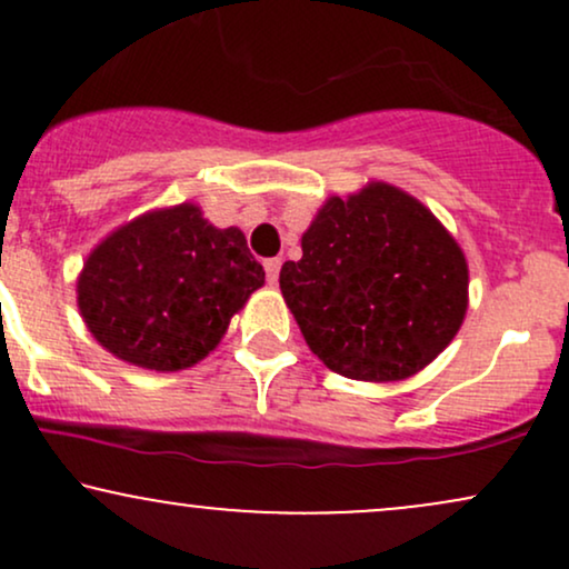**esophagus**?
<instances>
[{
  "label": "esophagus",
  "mask_w": 569,
  "mask_h": 569,
  "mask_svg": "<svg viewBox=\"0 0 569 569\" xmlns=\"http://www.w3.org/2000/svg\"><path fill=\"white\" fill-rule=\"evenodd\" d=\"M280 264H283V262H280L278 257H276V259H267V262H264L267 283H270V286H276V283H278V276H280Z\"/></svg>",
  "instance_id": "obj_1"
}]
</instances>
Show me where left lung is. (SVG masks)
<instances>
[{
    "instance_id": "1",
    "label": "left lung",
    "mask_w": 569,
    "mask_h": 569,
    "mask_svg": "<svg viewBox=\"0 0 569 569\" xmlns=\"http://www.w3.org/2000/svg\"><path fill=\"white\" fill-rule=\"evenodd\" d=\"M310 350L337 375L398 382L452 342L468 310L466 253L430 208L385 181L329 198L280 267Z\"/></svg>"
}]
</instances>
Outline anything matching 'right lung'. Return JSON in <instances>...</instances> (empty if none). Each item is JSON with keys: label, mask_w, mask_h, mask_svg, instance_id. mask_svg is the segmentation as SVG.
<instances>
[{"label": "right lung", "mask_w": 569, "mask_h": 569, "mask_svg": "<svg viewBox=\"0 0 569 569\" xmlns=\"http://www.w3.org/2000/svg\"><path fill=\"white\" fill-rule=\"evenodd\" d=\"M264 286L238 227L200 206L154 208L109 232L84 259L77 307L103 350L130 367L179 371L202 361L234 312Z\"/></svg>", "instance_id": "add662e5"}]
</instances>
